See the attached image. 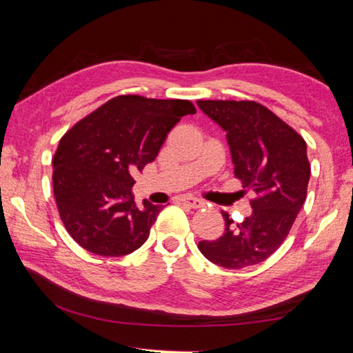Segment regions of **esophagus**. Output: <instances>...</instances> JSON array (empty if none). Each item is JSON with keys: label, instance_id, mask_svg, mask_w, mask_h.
Listing matches in <instances>:
<instances>
[{"label": "esophagus", "instance_id": "1", "mask_svg": "<svg viewBox=\"0 0 353 353\" xmlns=\"http://www.w3.org/2000/svg\"><path fill=\"white\" fill-rule=\"evenodd\" d=\"M185 205H188L191 208H201L202 205H204V201H201L198 198H193V196H183V198L181 199Z\"/></svg>", "mask_w": 353, "mask_h": 353}]
</instances>
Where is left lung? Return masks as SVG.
Instances as JSON below:
<instances>
[{"mask_svg":"<svg viewBox=\"0 0 353 353\" xmlns=\"http://www.w3.org/2000/svg\"><path fill=\"white\" fill-rule=\"evenodd\" d=\"M199 109L225 130L235 177L252 191V214L234 224L223 212L225 232L199 241L207 260L229 270L265 261L282 246L307 199V143L268 107L255 101H198Z\"/></svg>","mask_w":353,"mask_h":353,"instance_id":"1","label":"left lung"}]
</instances>
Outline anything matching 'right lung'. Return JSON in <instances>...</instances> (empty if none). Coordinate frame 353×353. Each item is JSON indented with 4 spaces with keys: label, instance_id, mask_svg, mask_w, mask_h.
<instances>
[{
    "label": "right lung",
    "instance_id": "add662e5",
    "mask_svg": "<svg viewBox=\"0 0 353 353\" xmlns=\"http://www.w3.org/2000/svg\"><path fill=\"white\" fill-rule=\"evenodd\" d=\"M196 107L187 99L121 94L77 121L52 157V190L71 238L103 256L145 244L162 207H137L132 172L157 157L170 130Z\"/></svg>",
    "mask_w": 353,
    "mask_h": 353
}]
</instances>
